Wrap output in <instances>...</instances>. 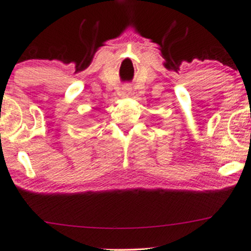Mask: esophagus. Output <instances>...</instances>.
Listing matches in <instances>:
<instances>
[{"instance_id":"1","label":"esophagus","mask_w":251,"mask_h":251,"mask_svg":"<svg viewBox=\"0 0 251 251\" xmlns=\"http://www.w3.org/2000/svg\"><path fill=\"white\" fill-rule=\"evenodd\" d=\"M121 92H123V95L124 96H128L131 93V87L128 85H126V86H124L123 87V91H121Z\"/></svg>"}]
</instances>
